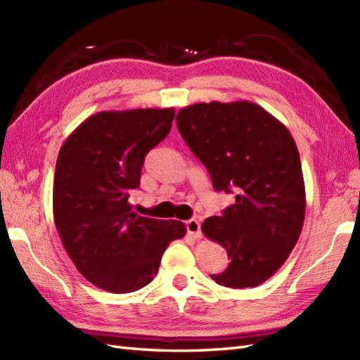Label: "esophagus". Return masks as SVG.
Returning <instances> with one entry per match:
<instances>
[{
    "mask_svg": "<svg viewBox=\"0 0 360 360\" xmlns=\"http://www.w3.org/2000/svg\"><path fill=\"white\" fill-rule=\"evenodd\" d=\"M186 229H188V233H189L194 240H200V238H201L200 221L195 220V218H192V220H188V221H186Z\"/></svg>",
    "mask_w": 360,
    "mask_h": 360,
    "instance_id": "obj_1",
    "label": "esophagus"
}]
</instances>
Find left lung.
<instances>
[{
  "label": "left lung",
  "mask_w": 360,
  "mask_h": 360,
  "mask_svg": "<svg viewBox=\"0 0 360 360\" xmlns=\"http://www.w3.org/2000/svg\"><path fill=\"white\" fill-rule=\"evenodd\" d=\"M175 120L214 188L236 194L221 217L201 224L231 259L210 278L231 288L262 284L284 264L304 224L305 186L290 131L249 101L194 103Z\"/></svg>",
  "instance_id": "obj_1"
}]
</instances>
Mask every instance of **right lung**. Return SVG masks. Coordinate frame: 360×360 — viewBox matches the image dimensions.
<instances>
[{"label":"right lung","mask_w":360,"mask_h":360,"mask_svg":"<svg viewBox=\"0 0 360 360\" xmlns=\"http://www.w3.org/2000/svg\"><path fill=\"white\" fill-rule=\"evenodd\" d=\"M174 108L101 111L60 146L53 180V218L68 257L85 279L111 293L150 284L174 240L177 220L139 217L128 203L145 155L168 136Z\"/></svg>","instance_id":"1"}]
</instances>
